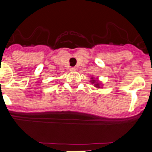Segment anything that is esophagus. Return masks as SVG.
I'll return each instance as SVG.
<instances>
[{"label": "esophagus", "instance_id": "34e87169", "mask_svg": "<svg viewBox=\"0 0 152 152\" xmlns=\"http://www.w3.org/2000/svg\"><path fill=\"white\" fill-rule=\"evenodd\" d=\"M70 71H71V72H75V71H76V67H70Z\"/></svg>", "mask_w": 152, "mask_h": 152}]
</instances>
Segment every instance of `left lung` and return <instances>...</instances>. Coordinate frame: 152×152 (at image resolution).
<instances>
[{
	"label": "left lung",
	"instance_id": "left-lung-1",
	"mask_svg": "<svg viewBox=\"0 0 152 152\" xmlns=\"http://www.w3.org/2000/svg\"><path fill=\"white\" fill-rule=\"evenodd\" d=\"M91 84L94 85V87H96V88H102V84L101 82L98 80V79H95L94 77H91Z\"/></svg>",
	"mask_w": 152,
	"mask_h": 152
}]
</instances>
